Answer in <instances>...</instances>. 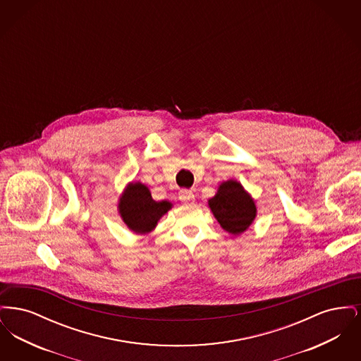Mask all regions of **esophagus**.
Segmentation results:
<instances>
[{
    "label": "esophagus",
    "mask_w": 361,
    "mask_h": 361,
    "mask_svg": "<svg viewBox=\"0 0 361 361\" xmlns=\"http://www.w3.org/2000/svg\"><path fill=\"white\" fill-rule=\"evenodd\" d=\"M178 197H180V200L184 202V203H193V202H195V193H193L192 190H188V189L180 190Z\"/></svg>",
    "instance_id": "obj_1"
}]
</instances>
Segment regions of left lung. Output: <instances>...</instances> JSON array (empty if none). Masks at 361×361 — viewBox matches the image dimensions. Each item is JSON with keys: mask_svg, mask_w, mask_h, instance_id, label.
I'll use <instances>...</instances> for the list:
<instances>
[{"mask_svg": "<svg viewBox=\"0 0 361 361\" xmlns=\"http://www.w3.org/2000/svg\"><path fill=\"white\" fill-rule=\"evenodd\" d=\"M208 207L224 231L233 235L246 231L257 216L255 199L234 178L219 184L215 196L208 199Z\"/></svg>", "mask_w": 361, "mask_h": 361, "instance_id": "left-lung-1", "label": "left lung"}]
</instances>
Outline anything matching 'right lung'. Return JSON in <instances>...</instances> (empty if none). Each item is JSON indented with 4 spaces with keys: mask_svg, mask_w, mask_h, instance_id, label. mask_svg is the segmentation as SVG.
I'll return each instance as SVG.
<instances>
[{
    "mask_svg": "<svg viewBox=\"0 0 361 361\" xmlns=\"http://www.w3.org/2000/svg\"><path fill=\"white\" fill-rule=\"evenodd\" d=\"M169 200L155 202L145 184L131 181L123 190L118 202L121 221L135 234H149L159 219L172 208Z\"/></svg>",
    "mask_w": 361,
    "mask_h": 361,
    "instance_id": "1",
    "label": "right lung"
}]
</instances>
